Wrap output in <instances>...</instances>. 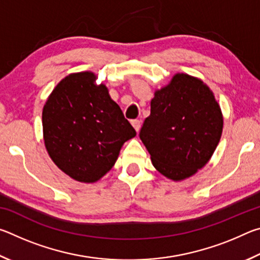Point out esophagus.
Instances as JSON below:
<instances>
[{"label":"esophagus","mask_w":260,"mask_h":260,"mask_svg":"<svg viewBox=\"0 0 260 260\" xmlns=\"http://www.w3.org/2000/svg\"><path fill=\"white\" fill-rule=\"evenodd\" d=\"M131 124H132V126L134 127V129L136 131V132H139L140 131V127H141V121L140 120H132L131 121Z\"/></svg>","instance_id":"1"}]
</instances>
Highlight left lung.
<instances>
[{
	"mask_svg": "<svg viewBox=\"0 0 260 260\" xmlns=\"http://www.w3.org/2000/svg\"><path fill=\"white\" fill-rule=\"evenodd\" d=\"M140 139L160 174L181 181L204 167L221 138L223 117L213 91L201 79L174 74L155 91Z\"/></svg>",
	"mask_w": 260,
	"mask_h": 260,
	"instance_id": "1",
	"label": "left lung"
}]
</instances>
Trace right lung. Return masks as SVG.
I'll list each match as a JSON object with an SVG mask.
<instances>
[{"instance_id":"add662e5","label":"right lung","mask_w":260,"mask_h":260,"mask_svg":"<svg viewBox=\"0 0 260 260\" xmlns=\"http://www.w3.org/2000/svg\"><path fill=\"white\" fill-rule=\"evenodd\" d=\"M96 74L71 73L58 82L42 110L45 146L60 171L79 182L93 183L118 159L135 129L110 98Z\"/></svg>"}]
</instances>
